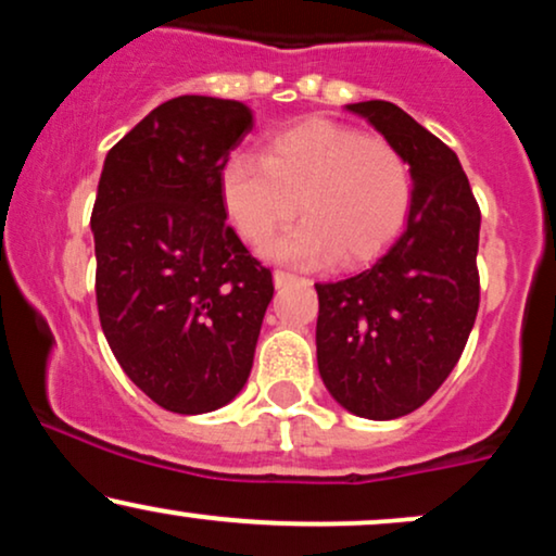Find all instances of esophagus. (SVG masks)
<instances>
[{
	"instance_id": "obj_1",
	"label": "esophagus",
	"mask_w": 556,
	"mask_h": 556,
	"mask_svg": "<svg viewBox=\"0 0 556 556\" xmlns=\"http://www.w3.org/2000/svg\"><path fill=\"white\" fill-rule=\"evenodd\" d=\"M295 274H290V271H282V269H277L274 271V285L277 287H285V285H290V282H295Z\"/></svg>"
}]
</instances>
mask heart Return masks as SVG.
<instances>
[{"label": "heart", "instance_id": "obj_1", "mask_svg": "<svg viewBox=\"0 0 556 556\" xmlns=\"http://www.w3.org/2000/svg\"><path fill=\"white\" fill-rule=\"evenodd\" d=\"M222 203L245 240H264L292 214L300 225L266 240L261 253L285 264L316 266L337 256L361 264L384 251L405 225L413 175L384 138L311 119L277 132L264 162L232 156L222 167Z\"/></svg>", "mask_w": 556, "mask_h": 556}]
</instances>
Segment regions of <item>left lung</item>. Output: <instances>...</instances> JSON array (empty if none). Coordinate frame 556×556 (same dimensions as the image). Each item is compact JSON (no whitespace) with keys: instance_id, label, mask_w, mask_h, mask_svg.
<instances>
[{"instance_id":"left-lung-1","label":"left lung","mask_w":556,"mask_h":556,"mask_svg":"<svg viewBox=\"0 0 556 556\" xmlns=\"http://www.w3.org/2000/svg\"><path fill=\"white\" fill-rule=\"evenodd\" d=\"M405 156L413 203L368 269L318 282L316 361L348 413L392 420L442 387L478 314L481 212L460 159L392 101L344 104Z\"/></svg>"}]
</instances>
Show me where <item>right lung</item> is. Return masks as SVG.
<instances>
[{
  "label": "right lung",
  "instance_id": "1",
  "mask_svg": "<svg viewBox=\"0 0 556 556\" xmlns=\"http://www.w3.org/2000/svg\"><path fill=\"white\" fill-rule=\"evenodd\" d=\"M253 110L177 96L112 146L91 232L96 303L114 358L164 410L201 416L245 387L271 271L227 225L219 177Z\"/></svg>",
  "mask_w": 556,
  "mask_h": 556
}]
</instances>
